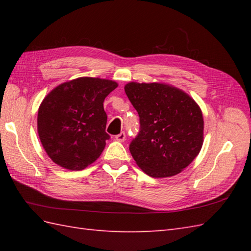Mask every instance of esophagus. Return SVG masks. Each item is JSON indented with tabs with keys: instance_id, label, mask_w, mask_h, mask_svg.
I'll return each mask as SVG.
<instances>
[{
	"instance_id": "esophagus-1",
	"label": "esophagus",
	"mask_w": 251,
	"mask_h": 251,
	"mask_svg": "<svg viewBox=\"0 0 251 251\" xmlns=\"http://www.w3.org/2000/svg\"><path fill=\"white\" fill-rule=\"evenodd\" d=\"M125 138H126V134H125L124 131H122L121 134H119V135H116V136H115V139H116L117 141H120V142L125 141Z\"/></svg>"
}]
</instances>
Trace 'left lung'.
Segmentation results:
<instances>
[{
  "label": "left lung",
  "mask_w": 251,
  "mask_h": 251,
  "mask_svg": "<svg viewBox=\"0 0 251 251\" xmlns=\"http://www.w3.org/2000/svg\"><path fill=\"white\" fill-rule=\"evenodd\" d=\"M125 93L140 119V130L129 145L138 166L153 178L182 172L202 146L199 104L183 90L162 83L131 82Z\"/></svg>",
  "instance_id": "8db88e82"
}]
</instances>
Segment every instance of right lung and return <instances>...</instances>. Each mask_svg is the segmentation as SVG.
Instances as JSON below:
<instances>
[{"label": "right lung", "instance_id": "1", "mask_svg": "<svg viewBox=\"0 0 251 251\" xmlns=\"http://www.w3.org/2000/svg\"><path fill=\"white\" fill-rule=\"evenodd\" d=\"M116 87L110 79L78 77L46 96L37 113V132L52 162L82 170L101 155L110 139L103 101Z\"/></svg>", "mask_w": 251, "mask_h": 251}]
</instances>
